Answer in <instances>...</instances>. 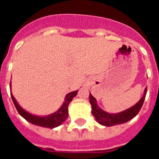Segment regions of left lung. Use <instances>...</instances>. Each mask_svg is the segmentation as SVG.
Listing matches in <instances>:
<instances>
[{"label":"left lung","instance_id":"obj_1","mask_svg":"<svg viewBox=\"0 0 159 159\" xmlns=\"http://www.w3.org/2000/svg\"><path fill=\"white\" fill-rule=\"evenodd\" d=\"M147 89L145 88L143 96L142 97L139 102L134 105L133 107H130L129 109L123 111L119 112L116 114H110L102 110L98 105H97L96 99L95 97L90 93L89 100L90 103L92 105V113L94 117L95 118L96 121L101 125L106 126V127H111V126H115L117 124H122V123H127L129 120L132 119L134 117L137 116L140 109L142 108L145 99L146 95H147Z\"/></svg>","mask_w":159,"mask_h":159}]
</instances>
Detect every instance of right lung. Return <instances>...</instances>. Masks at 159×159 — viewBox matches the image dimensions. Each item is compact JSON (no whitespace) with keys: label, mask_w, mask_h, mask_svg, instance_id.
I'll use <instances>...</instances> for the list:
<instances>
[{"label":"right lung","mask_w":159,"mask_h":159,"mask_svg":"<svg viewBox=\"0 0 159 159\" xmlns=\"http://www.w3.org/2000/svg\"><path fill=\"white\" fill-rule=\"evenodd\" d=\"M77 92H78V91H75V92H70V93L67 94L65 96L64 103L57 111L52 114V115H49V116H43V117L34 116V115H32V114L25 111L18 104V102H16V99L14 98L12 93H11V97H12V102L16 107L18 113L27 121L32 123V124L36 125V126H40V127L54 128V127H57L60 126V124H62L67 119V116H68V111H67L68 105L71 102L73 98L77 95Z\"/></svg>","instance_id":"obj_1"}]
</instances>
